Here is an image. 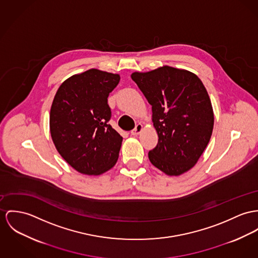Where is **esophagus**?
<instances>
[{
  "mask_svg": "<svg viewBox=\"0 0 258 258\" xmlns=\"http://www.w3.org/2000/svg\"><path fill=\"white\" fill-rule=\"evenodd\" d=\"M142 130H143V125H142L141 123H138V124L136 125V127L131 132V135H132V136H138V135H139V134L142 132Z\"/></svg>",
  "mask_w": 258,
  "mask_h": 258,
  "instance_id": "34e87169",
  "label": "esophagus"
}]
</instances>
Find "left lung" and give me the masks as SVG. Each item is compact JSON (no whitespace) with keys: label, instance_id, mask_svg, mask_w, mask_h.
<instances>
[{"label":"left lung","instance_id":"left-lung-1","mask_svg":"<svg viewBox=\"0 0 258 258\" xmlns=\"http://www.w3.org/2000/svg\"><path fill=\"white\" fill-rule=\"evenodd\" d=\"M134 80L152 106L158 135L151 164L168 176H180L198 163L211 139L214 113L205 86L186 70L163 66L135 72Z\"/></svg>","mask_w":258,"mask_h":258}]
</instances>
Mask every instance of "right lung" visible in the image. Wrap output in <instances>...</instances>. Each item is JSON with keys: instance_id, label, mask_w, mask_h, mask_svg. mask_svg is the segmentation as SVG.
I'll use <instances>...</instances> for the list:
<instances>
[{"instance_id": "add662e5", "label": "right lung", "mask_w": 258, "mask_h": 258, "mask_svg": "<svg viewBox=\"0 0 258 258\" xmlns=\"http://www.w3.org/2000/svg\"><path fill=\"white\" fill-rule=\"evenodd\" d=\"M119 75L90 69L64 80L50 111V133L56 149L79 173L98 176L118 161L122 138L108 123L109 93Z\"/></svg>"}]
</instances>
